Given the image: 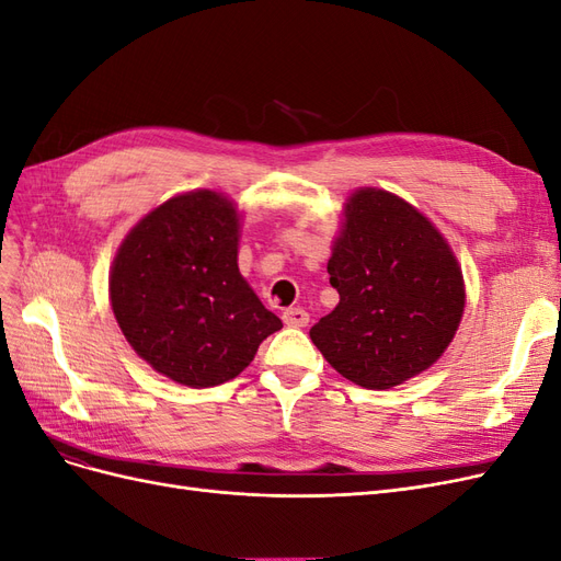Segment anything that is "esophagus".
I'll return each instance as SVG.
<instances>
[{
  "mask_svg": "<svg viewBox=\"0 0 561 561\" xmlns=\"http://www.w3.org/2000/svg\"><path fill=\"white\" fill-rule=\"evenodd\" d=\"M283 320H285L287 328H307L309 325V313L299 309V307H293V309L283 311Z\"/></svg>",
  "mask_w": 561,
  "mask_h": 561,
  "instance_id": "esophagus-1",
  "label": "esophagus"
}]
</instances>
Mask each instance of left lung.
<instances>
[{"label":"left lung","mask_w":561,"mask_h":561,"mask_svg":"<svg viewBox=\"0 0 561 561\" xmlns=\"http://www.w3.org/2000/svg\"><path fill=\"white\" fill-rule=\"evenodd\" d=\"M328 274L339 304L309 334L348 381L400 386L451 344L466 307L461 266L445 236L404 198L375 186L353 192Z\"/></svg>","instance_id":"1"}]
</instances>
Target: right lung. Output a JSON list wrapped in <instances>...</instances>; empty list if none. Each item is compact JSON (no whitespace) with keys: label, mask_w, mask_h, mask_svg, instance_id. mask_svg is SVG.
I'll list each match as a JSON object with an SVG mask.
<instances>
[{"label":"right lung","mask_w":561,"mask_h":561,"mask_svg":"<svg viewBox=\"0 0 561 561\" xmlns=\"http://www.w3.org/2000/svg\"><path fill=\"white\" fill-rule=\"evenodd\" d=\"M241 215L210 190L168 198L135 225L112 264L110 301L133 351L190 388L219 386L283 328L239 271Z\"/></svg>","instance_id":"right-lung-1"}]
</instances>
